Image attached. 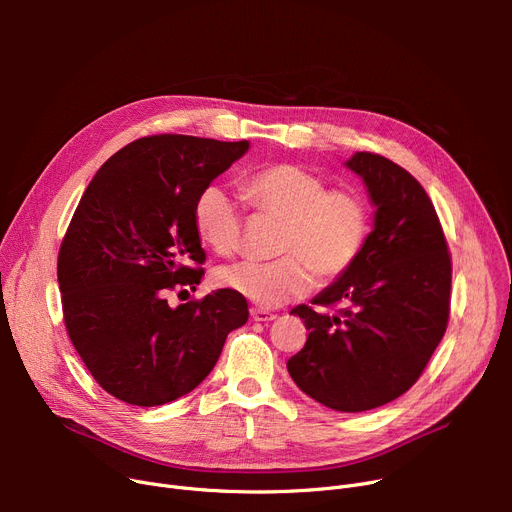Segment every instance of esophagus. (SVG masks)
Listing matches in <instances>:
<instances>
[{
  "label": "esophagus",
  "instance_id": "obj_1",
  "mask_svg": "<svg viewBox=\"0 0 512 512\" xmlns=\"http://www.w3.org/2000/svg\"><path fill=\"white\" fill-rule=\"evenodd\" d=\"M251 317L255 319V321H263V324H267V321H274L278 315L276 313H272V311H265V309H251Z\"/></svg>",
  "mask_w": 512,
  "mask_h": 512
}]
</instances>
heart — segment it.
I'll return each mask as SVG.
<instances>
[{"label":"heart","instance_id":"1","mask_svg":"<svg viewBox=\"0 0 512 512\" xmlns=\"http://www.w3.org/2000/svg\"><path fill=\"white\" fill-rule=\"evenodd\" d=\"M326 180L294 164L261 168L242 180V197L259 215L282 222L270 263L236 261L215 274L218 284L247 301L274 309L303 299L313 278L328 284L359 259L369 234V209L351 188H330ZM193 220L209 249L230 255L240 245L242 209L220 184L203 188Z\"/></svg>","mask_w":512,"mask_h":512}]
</instances>
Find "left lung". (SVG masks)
Instances as JSON below:
<instances>
[{"mask_svg":"<svg viewBox=\"0 0 512 512\" xmlns=\"http://www.w3.org/2000/svg\"><path fill=\"white\" fill-rule=\"evenodd\" d=\"M346 168L375 205L373 230L351 270L290 313L309 330L286 367L307 396L361 413L405 394L440 344L450 313L452 263L423 186L394 161L357 151Z\"/></svg>","mask_w":512,"mask_h":512,"instance_id":"8db88e82","label":"left lung"}]
</instances>
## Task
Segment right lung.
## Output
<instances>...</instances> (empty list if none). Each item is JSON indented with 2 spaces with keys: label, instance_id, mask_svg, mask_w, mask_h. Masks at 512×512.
<instances>
[{
  "label": "right lung",
  "instance_id": "obj_1",
  "mask_svg": "<svg viewBox=\"0 0 512 512\" xmlns=\"http://www.w3.org/2000/svg\"><path fill=\"white\" fill-rule=\"evenodd\" d=\"M247 149L186 134L137 139L99 168L72 215L58 255L64 324L95 382L128 405L195 390L247 324L245 297L228 288L178 307L166 299L201 282L195 201Z\"/></svg>",
  "mask_w": 512,
  "mask_h": 512
}]
</instances>
